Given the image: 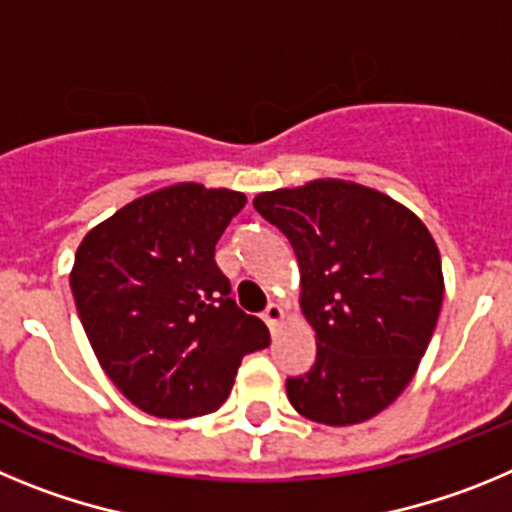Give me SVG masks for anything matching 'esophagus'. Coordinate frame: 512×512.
Segmentation results:
<instances>
[{"label":"esophagus","mask_w":512,"mask_h":512,"mask_svg":"<svg viewBox=\"0 0 512 512\" xmlns=\"http://www.w3.org/2000/svg\"><path fill=\"white\" fill-rule=\"evenodd\" d=\"M284 318H287V312H284V307L277 305V302H271V305L264 310V320L271 330L277 328Z\"/></svg>","instance_id":"obj_1"}]
</instances>
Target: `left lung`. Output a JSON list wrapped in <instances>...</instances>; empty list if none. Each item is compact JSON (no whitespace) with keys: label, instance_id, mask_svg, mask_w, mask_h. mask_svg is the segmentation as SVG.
Wrapping results in <instances>:
<instances>
[{"label":"left lung","instance_id":"1","mask_svg":"<svg viewBox=\"0 0 512 512\" xmlns=\"http://www.w3.org/2000/svg\"><path fill=\"white\" fill-rule=\"evenodd\" d=\"M295 248L300 307L318 361L287 379L292 408L312 423L374 418L413 382L443 302L441 253L423 220L390 194L346 179L253 197Z\"/></svg>","mask_w":512,"mask_h":512}]
</instances>
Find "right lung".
<instances>
[{
  "label": "right lung",
  "mask_w": 512,
  "mask_h": 512,
  "mask_svg": "<svg viewBox=\"0 0 512 512\" xmlns=\"http://www.w3.org/2000/svg\"><path fill=\"white\" fill-rule=\"evenodd\" d=\"M246 194L179 182L94 225L76 248L71 292L99 366L156 418L215 413L243 356L269 328L230 297L215 243Z\"/></svg>",
  "instance_id": "right-lung-1"
}]
</instances>
